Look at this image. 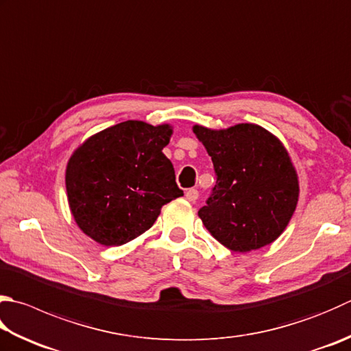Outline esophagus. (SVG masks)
<instances>
[{
  "mask_svg": "<svg viewBox=\"0 0 351 351\" xmlns=\"http://www.w3.org/2000/svg\"><path fill=\"white\" fill-rule=\"evenodd\" d=\"M184 197H186L188 202H195L198 198V191L197 189H188L186 193H184Z\"/></svg>",
  "mask_w": 351,
  "mask_h": 351,
  "instance_id": "obj_1",
  "label": "esophagus"
}]
</instances>
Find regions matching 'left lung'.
Instances as JSON below:
<instances>
[{
	"label": "left lung",
	"mask_w": 351,
	"mask_h": 351,
	"mask_svg": "<svg viewBox=\"0 0 351 351\" xmlns=\"http://www.w3.org/2000/svg\"><path fill=\"white\" fill-rule=\"evenodd\" d=\"M213 158L217 183L198 210L204 228L234 252L274 243L292 218L300 197L298 174L286 147L255 123L226 130L194 125Z\"/></svg>",
	"instance_id": "8db88e82"
}]
</instances>
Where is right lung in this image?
<instances>
[{
    "label": "right lung",
    "mask_w": 351,
    "mask_h": 351,
    "mask_svg": "<svg viewBox=\"0 0 351 351\" xmlns=\"http://www.w3.org/2000/svg\"><path fill=\"white\" fill-rule=\"evenodd\" d=\"M173 127L127 121L90 136L69 158L71 215L102 246H121L153 226L163 204L183 195L162 149Z\"/></svg>",
    "instance_id": "1"
}]
</instances>
